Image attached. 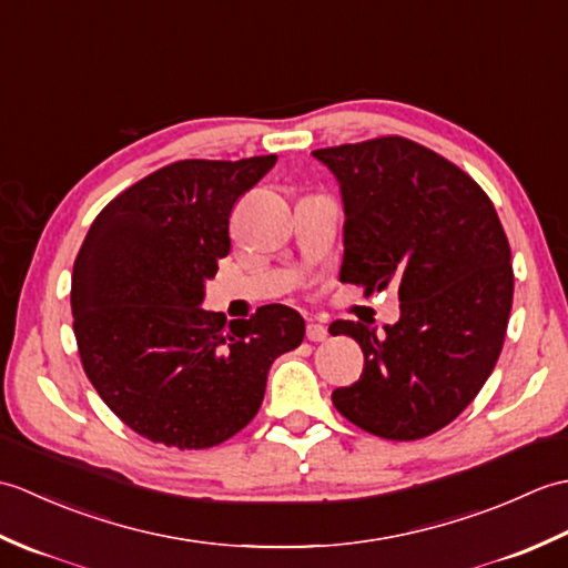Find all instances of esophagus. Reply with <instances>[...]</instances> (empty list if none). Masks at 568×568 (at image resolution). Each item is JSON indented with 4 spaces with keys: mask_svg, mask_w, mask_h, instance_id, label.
Wrapping results in <instances>:
<instances>
[{
    "mask_svg": "<svg viewBox=\"0 0 568 568\" xmlns=\"http://www.w3.org/2000/svg\"><path fill=\"white\" fill-rule=\"evenodd\" d=\"M307 339L310 342H324L329 336V332H327V327H324V324H317V322H307Z\"/></svg>",
    "mask_w": 568,
    "mask_h": 568,
    "instance_id": "esophagus-1",
    "label": "esophagus"
}]
</instances>
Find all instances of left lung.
Listing matches in <instances>:
<instances>
[{
    "instance_id": "1",
    "label": "left lung",
    "mask_w": 568,
    "mask_h": 568,
    "mask_svg": "<svg viewBox=\"0 0 568 568\" xmlns=\"http://www.w3.org/2000/svg\"><path fill=\"white\" fill-rule=\"evenodd\" d=\"M312 155L342 190V281L400 295V320L383 332L334 324L358 342L364 373L332 403L376 437H429L496 368L515 285L508 236L476 180L415 141L383 136Z\"/></svg>"
}]
</instances>
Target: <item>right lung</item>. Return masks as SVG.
<instances>
[{
	"mask_svg": "<svg viewBox=\"0 0 568 568\" xmlns=\"http://www.w3.org/2000/svg\"><path fill=\"white\" fill-rule=\"evenodd\" d=\"M178 161L114 197L72 265V329L106 407L141 437L207 449L256 417L273 361L303 344L285 305L251 320L202 310L204 281L232 246L234 202L275 165Z\"/></svg>",
	"mask_w": 568,
	"mask_h": 568,
	"instance_id": "add662e5",
	"label": "right lung"
}]
</instances>
